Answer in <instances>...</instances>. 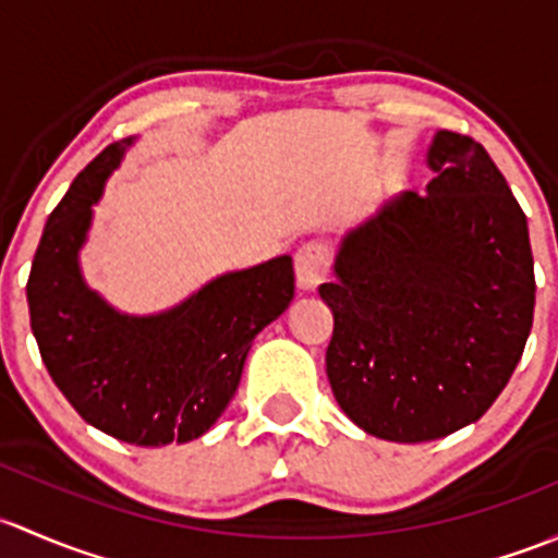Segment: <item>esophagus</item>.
<instances>
[{
	"instance_id": "34e87169",
	"label": "esophagus",
	"mask_w": 558,
	"mask_h": 558,
	"mask_svg": "<svg viewBox=\"0 0 558 558\" xmlns=\"http://www.w3.org/2000/svg\"><path fill=\"white\" fill-rule=\"evenodd\" d=\"M330 246L322 244V241H308L298 250L295 255V277L301 290H317L322 281L327 279L330 271Z\"/></svg>"
}]
</instances>
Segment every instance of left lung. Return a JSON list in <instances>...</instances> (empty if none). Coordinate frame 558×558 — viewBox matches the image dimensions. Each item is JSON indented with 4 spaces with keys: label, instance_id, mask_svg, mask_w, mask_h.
Segmentation results:
<instances>
[{
    "label": "left lung",
    "instance_id": "1",
    "mask_svg": "<svg viewBox=\"0 0 558 558\" xmlns=\"http://www.w3.org/2000/svg\"><path fill=\"white\" fill-rule=\"evenodd\" d=\"M427 195L405 193L343 239L325 363L365 433L424 444L489 411L535 317L526 215L473 136L438 131Z\"/></svg>",
    "mask_w": 558,
    "mask_h": 558
}]
</instances>
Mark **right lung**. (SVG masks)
<instances>
[{
    "label": "right lung",
    "instance_id": "1",
    "mask_svg": "<svg viewBox=\"0 0 558 558\" xmlns=\"http://www.w3.org/2000/svg\"><path fill=\"white\" fill-rule=\"evenodd\" d=\"M129 145L96 155L50 211L26 281L28 317L50 378L85 422L125 444H187L231 403L252 341L295 295V271L290 255L274 257L158 317L107 306L80 277L77 252Z\"/></svg>",
    "mask_w": 558,
    "mask_h": 558
}]
</instances>
